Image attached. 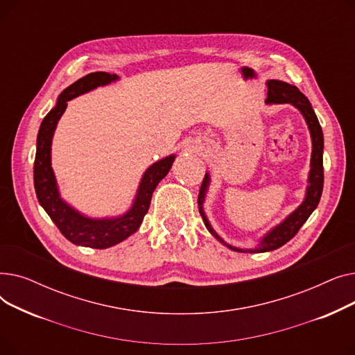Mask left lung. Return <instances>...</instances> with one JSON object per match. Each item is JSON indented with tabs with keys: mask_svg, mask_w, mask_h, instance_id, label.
<instances>
[{
	"mask_svg": "<svg viewBox=\"0 0 355 355\" xmlns=\"http://www.w3.org/2000/svg\"><path fill=\"white\" fill-rule=\"evenodd\" d=\"M268 99L265 101L268 105L273 103H289L295 106L297 110L301 112V115L304 116L308 129H309V135L312 141V153H311V170L308 174V185H306V191H305V198L304 201L297 206L286 218H284L279 225L272 227L266 234L260 237L257 246L253 249H241L236 248L223 239L221 236L217 234V232L213 229L210 225V221L204 213V200H206L211 177L210 173H206V177L202 180L200 194H198V210L202 217L204 225H206L207 230L220 241L221 245H225L233 252H240V253H263V252H270L275 249H279L284 246L285 243L297 233L304 223L308 220V217L312 214V211L318 206V202L321 200L322 194V187H324V166H322V154H324V134L321 125L318 122V118H316L315 112L312 109V105L309 103L308 98L304 95V93L297 89L296 86H292L286 82L282 80H268Z\"/></svg>",
	"mask_w": 355,
	"mask_h": 355,
	"instance_id": "obj_1",
	"label": "left lung"
}]
</instances>
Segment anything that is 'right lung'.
Returning <instances> with one entry per match:
<instances>
[{"mask_svg": "<svg viewBox=\"0 0 355 355\" xmlns=\"http://www.w3.org/2000/svg\"><path fill=\"white\" fill-rule=\"evenodd\" d=\"M116 80H119L116 74L95 71L86 74L85 78L66 87L59 95L54 107L43 119L39 135H37L34 189L40 206L69 241H71L73 245L92 249H107L115 246L139 229L145 214L148 213L149 204H151L154 190L171 170L175 159V154H173L146 168L139 181L132 206L121 216L102 218L87 217L62 198L58 180H55L51 168V142L54 130L67 107V102L85 95L90 90H95L99 86H106Z\"/></svg>", "mask_w": 355, "mask_h": 355, "instance_id": "1", "label": "right lung"}]
</instances>
